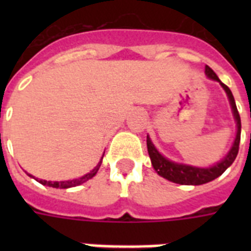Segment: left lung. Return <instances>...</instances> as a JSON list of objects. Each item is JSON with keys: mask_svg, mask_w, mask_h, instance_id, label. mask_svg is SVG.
<instances>
[{"mask_svg": "<svg viewBox=\"0 0 251 251\" xmlns=\"http://www.w3.org/2000/svg\"><path fill=\"white\" fill-rule=\"evenodd\" d=\"M206 75L207 78L219 82V83L222 84L223 88H224V91L226 92V96L229 99L230 106H232L234 120H236V124H237V134H236V139H234L233 146L229 150V152L226 153V156L222 161H219L215 165L208 168L191 167V165L179 164V163H175V161L169 160V159L163 156L155 149V146H153L150 137L147 135V150H149V155L150 159H151V163H152L153 169L157 172V175L167 178L168 181L179 183V185H203V183H207L212 181V179L218 178L219 176H222L226 171V168L232 165V163H233L236 156H237L238 149H240L241 118H240V114H238L237 106H236V101H234L232 91L229 90V87H226V84L222 83V80L219 79V76L215 74L214 70L208 68V66H206Z\"/></svg>", "mask_w": 251, "mask_h": 251, "instance_id": "left-lung-1", "label": "left lung"}]
</instances>
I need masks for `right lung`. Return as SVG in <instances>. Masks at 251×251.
I'll list each match as a JSON object with an SVG mask.
<instances>
[{
	"mask_svg": "<svg viewBox=\"0 0 251 251\" xmlns=\"http://www.w3.org/2000/svg\"><path fill=\"white\" fill-rule=\"evenodd\" d=\"M101 161H102V157H101V160L99 161V164L96 165V167H95L94 169L90 172V173H87V175L82 176L80 178L70 179V181H54V182H52V181H45V179H37V181H39L41 185H47V186L56 187V189H68V187L78 186V185H80V183L86 182V181H88L90 178H92V177H94V176L98 173L99 168H100V165H101ZM28 176L29 177H32L31 175H28Z\"/></svg>",
	"mask_w": 251,
	"mask_h": 251,
	"instance_id": "obj_1",
	"label": "right lung"
}]
</instances>
